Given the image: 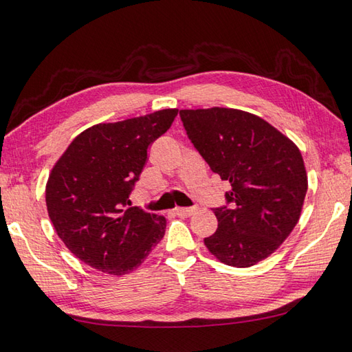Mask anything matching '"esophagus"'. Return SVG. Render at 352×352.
I'll use <instances>...</instances> for the list:
<instances>
[{
    "label": "esophagus",
    "instance_id": "obj_1",
    "mask_svg": "<svg viewBox=\"0 0 352 352\" xmlns=\"http://www.w3.org/2000/svg\"><path fill=\"white\" fill-rule=\"evenodd\" d=\"M174 212L180 217H190L197 212V208H175Z\"/></svg>",
    "mask_w": 352,
    "mask_h": 352
}]
</instances>
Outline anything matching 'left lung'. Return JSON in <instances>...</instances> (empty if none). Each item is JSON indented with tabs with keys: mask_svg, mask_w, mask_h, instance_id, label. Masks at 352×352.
I'll return each instance as SVG.
<instances>
[{
	"mask_svg": "<svg viewBox=\"0 0 352 352\" xmlns=\"http://www.w3.org/2000/svg\"><path fill=\"white\" fill-rule=\"evenodd\" d=\"M204 162L231 183L204 245L221 263L249 267L276 251L302 214L308 177L302 154L263 118L229 107L180 111Z\"/></svg>",
	"mask_w": 352,
	"mask_h": 352,
	"instance_id": "left-lung-1",
	"label": "left lung"
}]
</instances>
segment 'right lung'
I'll return each instance as SVG.
<instances>
[{
    "mask_svg": "<svg viewBox=\"0 0 352 352\" xmlns=\"http://www.w3.org/2000/svg\"><path fill=\"white\" fill-rule=\"evenodd\" d=\"M178 109H163L81 132L55 163L46 204L58 237L76 258L124 276L163 239L166 219L131 208L129 195L148 148L169 129Z\"/></svg>",
    "mask_w": 352,
    "mask_h": 352,
    "instance_id": "1",
    "label": "right lung"
}]
</instances>
